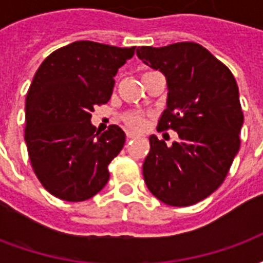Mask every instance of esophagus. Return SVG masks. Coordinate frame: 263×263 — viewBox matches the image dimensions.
<instances>
[{
  "mask_svg": "<svg viewBox=\"0 0 263 263\" xmlns=\"http://www.w3.org/2000/svg\"><path fill=\"white\" fill-rule=\"evenodd\" d=\"M138 135L135 134V132H131V131H126V138L128 139H134V138H137Z\"/></svg>",
  "mask_w": 263,
  "mask_h": 263,
  "instance_id": "obj_1",
  "label": "esophagus"
}]
</instances>
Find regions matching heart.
Returning a JSON list of instances; mask_svg holds the SVG:
<instances>
[{"instance_id": "heart-1", "label": "heart", "mask_w": 263, "mask_h": 263, "mask_svg": "<svg viewBox=\"0 0 263 263\" xmlns=\"http://www.w3.org/2000/svg\"><path fill=\"white\" fill-rule=\"evenodd\" d=\"M124 122L126 126H129L131 129H142L145 126V115L139 111H129L124 115Z\"/></svg>"}]
</instances>
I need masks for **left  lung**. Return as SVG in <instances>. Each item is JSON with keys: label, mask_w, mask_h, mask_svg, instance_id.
I'll list each match as a JSON object with an SVG mask.
<instances>
[{"label": "left lung", "mask_w": 263, "mask_h": 263, "mask_svg": "<svg viewBox=\"0 0 263 263\" xmlns=\"http://www.w3.org/2000/svg\"><path fill=\"white\" fill-rule=\"evenodd\" d=\"M137 56L167 81L158 131L173 129L179 135L172 146L156 135L149 137L145 183L162 203L193 205L220 187L239 151L243 114L237 81L198 43L141 46Z\"/></svg>", "instance_id": "obj_1"}]
</instances>
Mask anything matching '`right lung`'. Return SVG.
<instances>
[{
	"label": "right lung",
	"mask_w": 263,
	"mask_h": 263,
	"mask_svg": "<svg viewBox=\"0 0 263 263\" xmlns=\"http://www.w3.org/2000/svg\"><path fill=\"white\" fill-rule=\"evenodd\" d=\"M135 53L91 41L54 50L43 60L25 101V142L42 186L65 201H84L109 179L108 165L125 143L118 125L96 132L91 112L108 103L114 77Z\"/></svg>",
	"instance_id": "1"
}]
</instances>
